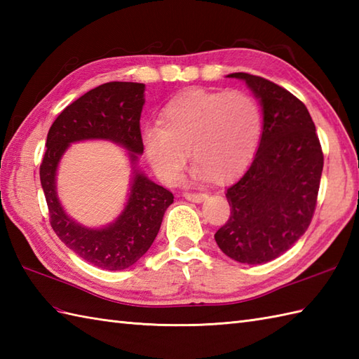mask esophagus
Wrapping results in <instances>:
<instances>
[{
    "label": "esophagus",
    "mask_w": 359,
    "mask_h": 359,
    "mask_svg": "<svg viewBox=\"0 0 359 359\" xmlns=\"http://www.w3.org/2000/svg\"><path fill=\"white\" fill-rule=\"evenodd\" d=\"M184 197L187 201H191V202H196V203H201V202H203L205 199H207V194L205 193H185L184 194Z\"/></svg>",
    "instance_id": "esophagus-1"
}]
</instances>
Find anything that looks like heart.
<instances>
[{
	"label": "heart",
	"mask_w": 359,
	"mask_h": 359,
	"mask_svg": "<svg viewBox=\"0 0 359 359\" xmlns=\"http://www.w3.org/2000/svg\"><path fill=\"white\" fill-rule=\"evenodd\" d=\"M160 123L143 129V149L157 177L175 185L189 151L201 177L228 180L242 172L256 154L264 118L247 93L196 89L168 103Z\"/></svg>",
	"instance_id": "b5f03b06"
}]
</instances>
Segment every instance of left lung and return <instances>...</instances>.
I'll return each mask as SVG.
<instances>
[{"instance_id": "obj_1", "label": "left lung", "mask_w": 359, "mask_h": 359, "mask_svg": "<svg viewBox=\"0 0 359 359\" xmlns=\"http://www.w3.org/2000/svg\"><path fill=\"white\" fill-rule=\"evenodd\" d=\"M262 106V137L253 162L226 189L231 215L215 234L219 248L250 265L284 255L313 217L324 156L299 98L257 75L234 72Z\"/></svg>"}]
</instances>
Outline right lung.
Here are the masks:
<instances>
[{
  "instance_id": "right-lung-1",
  "label": "right lung",
  "mask_w": 359,
  "mask_h": 359,
  "mask_svg": "<svg viewBox=\"0 0 359 359\" xmlns=\"http://www.w3.org/2000/svg\"><path fill=\"white\" fill-rule=\"evenodd\" d=\"M144 85L111 81L90 89L62 111L46 140L40 180L48 202L50 225L67 248L103 270H125L147 253L162 225L174 196L144 175L137 162L143 154L140 116ZM109 140L128 151L133 179L121 216L103 229H88L67 217L56 194V170L71 142Z\"/></svg>"
}]
</instances>
